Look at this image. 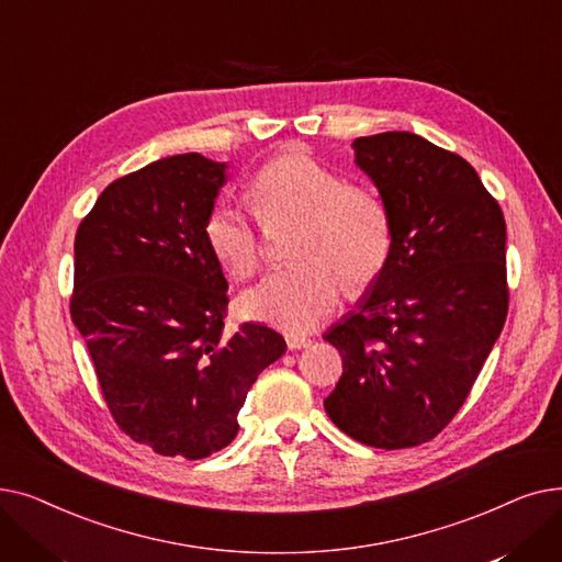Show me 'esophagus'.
<instances>
[{
	"mask_svg": "<svg viewBox=\"0 0 562 562\" xmlns=\"http://www.w3.org/2000/svg\"><path fill=\"white\" fill-rule=\"evenodd\" d=\"M286 346L291 350H301V348H307L310 346V339L307 337H301V335H286Z\"/></svg>",
	"mask_w": 562,
	"mask_h": 562,
	"instance_id": "1",
	"label": "esophagus"
}]
</instances>
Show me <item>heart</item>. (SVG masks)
Here are the masks:
<instances>
[{
  "label": "heart",
  "mask_w": 562,
  "mask_h": 562,
  "mask_svg": "<svg viewBox=\"0 0 562 562\" xmlns=\"http://www.w3.org/2000/svg\"><path fill=\"white\" fill-rule=\"evenodd\" d=\"M250 195L261 218L301 221L291 248L299 263L266 276L241 296V312L255 321L289 335L310 333L339 307L344 282L367 286L390 257L385 202L367 187L348 184L307 150L271 159L252 177ZM204 236L229 276L246 280L261 266V234L241 206L218 202L206 216Z\"/></svg>",
  "instance_id": "obj_1"
}]
</instances>
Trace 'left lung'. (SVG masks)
I'll use <instances>...</instances> for the list:
<instances>
[{
	"instance_id": "1",
	"label": "left lung",
	"mask_w": 562,
	"mask_h": 562,
	"mask_svg": "<svg viewBox=\"0 0 562 562\" xmlns=\"http://www.w3.org/2000/svg\"><path fill=\"white\" fill-rule=\"evenodd\" d=\"M392 218V250L323 335L344 373L323 401L375 449L419 447L469 396L508 314L506 221L462 157L409 132L352 140Z\"/></svg>"
}]
</instances>
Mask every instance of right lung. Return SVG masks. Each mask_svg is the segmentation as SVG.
Returning <instances> with one entry per match:
<instances>
[{
	"instance_id": "obj_1",
	"label": "right lung",
	"mask_w": 562,
	"mask_h": 562,
	"mask_svg": "<svg viewBox=\"0 0 562 562\" xmlns=\"http://www.w3.org/2000/svg\"><path fill=\"white\" fill-rule=\"evenodd\" d=\"M225 168L198 153L147 164L111 182L75 236L72 323L115 424L159 456L227 447L252 382L286 350L259 323L225 333L227 280L204 236Z\"/></svg>"
}]
</instances>
